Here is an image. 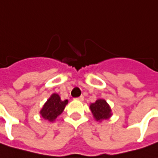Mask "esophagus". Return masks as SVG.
Here are the masks:
<instances>
[{"label":"esophagus","instance_id":"esophagus-1","mask_svg":"<svg viewBox=\"0 0 158 158\" xmlns=\"http://www.w3.org/2000/svg\"><path fill=\"white\" fill-rule=\"evenodd\" d=\"M76 99L80 101H83V99H84V97H83V96H80L79 98H76Z\"/></svg>","mask_w":158,"mask_h":158}]
</instances>
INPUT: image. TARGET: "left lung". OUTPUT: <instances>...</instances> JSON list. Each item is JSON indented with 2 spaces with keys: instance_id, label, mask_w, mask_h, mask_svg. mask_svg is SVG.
<instances>
[{
  "instance_id": "1",
  "label": "left lung",
  "mask_w": 158,
  "mask_h": 158,
  "mask_svg": "<svg viewBox=\"0 0 158 158\" xmlns=\"http://www.w3.org/2000/svg\"><path fill=\"white\" fill-rule=\"evenodd\" d=\"M89 109L91 110L94 118L98 121L102 119H106L112 115L111 108L105 99H98L95 103H92L90 105Z\"/></svg>"
}]
</instances>
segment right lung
<instances>
[{
	"mask_svg": "<svg viewBox=\"0 0 158 158\" xmlns=\"http://www.w3.org/2000/svg\"><path fill=\"white\" fill-rule=\"evenodd\" d=\"M67 104H68V100L62 101L59 95L54 93L46 101L42 110L40 111V114L45 119H48L49 121H53L63 112Z\"/></svg>",
	"mask_w": 158,
	"mask_h": 158,
	"instance_id": "right-lung-1",
	"label": "right lung"
}]
</instances>
